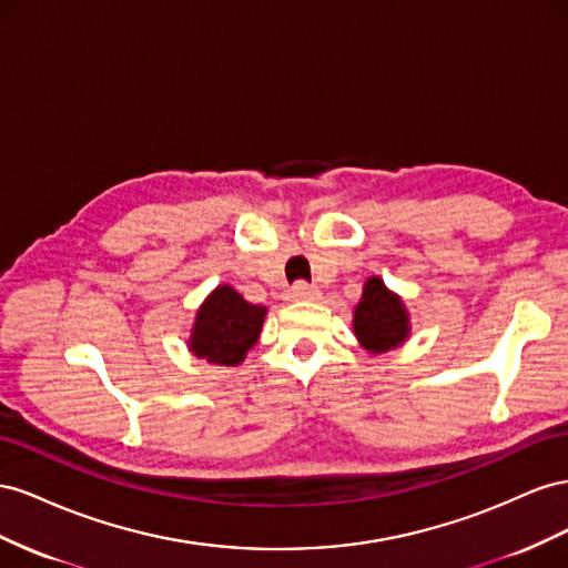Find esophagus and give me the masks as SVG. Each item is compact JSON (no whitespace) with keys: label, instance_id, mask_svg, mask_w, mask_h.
Returning a JSON list of instances; mask_svg holds the SVG:
<instances>
[{"label":"esophagus","instance_id":"1","mask_svg":"<svg viewBox=\"0 0 568 568\" xmlns=\"http://www.w3.org/2000/svg\"><path fill=\"white\" fill-rule=\"evenodd\" d=\"M318 287L316 285H310V283H297L293 285V290H290V300L295 302H314L318 300Z\"/></svg>","mask_w":568,"mask_h":568}]
</instances>
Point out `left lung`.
Returning a JSON list of instances; mask_svg holds the SVG:
<instances>
[{"instance_id":"left-lung-1","label":"left lung","mask_w":568,"mask_h":568,"mask_svg":"<svg viewBox=\"0 0 568 568\" xmlns=\"http://www.w3.org/2000/svg\"><path fill=\"white\" fill-rule=\"evenodd\" d=\"M352 328L368 354H383L407 343L412 318L404 300L378 275H371L364 283L362 300L354 306Z\"/></svg>"}]
</instances>
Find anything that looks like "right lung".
<instances>
[{
	"instance_id": "right-lung-1",
	"label": "right lung",
	"mask_w": 568,
	"mask_h": 568,
	"mask_svg": "<svg viewBox=\"0 0 568 568\" xmlns=\"http://www.w3.org/2000/svg\"><path fill=\"white\" fill-rule=\"evenodd\" d=\"M266 306L250 304L231 285H216L194 314L187 349L216 366H240L264 328Z\"/></svg>"
}]
</instances>
